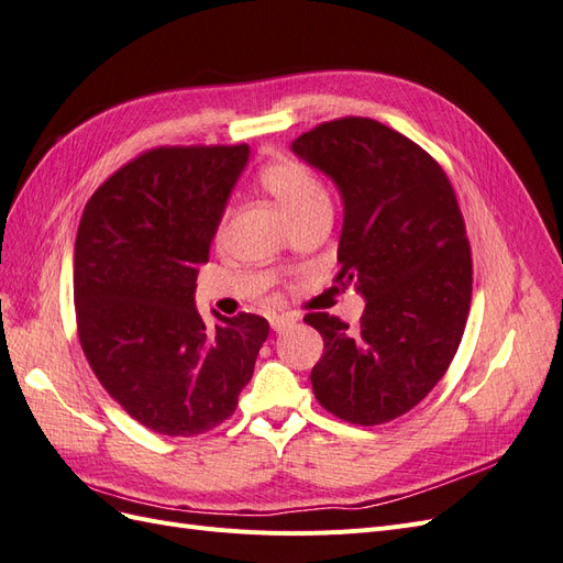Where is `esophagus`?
<instances>
[{
	"label": "esophagus",
	"instance_id": "1",
	"mask_svg": "<svg viewBox=\"0 0 563 563\" xmlns=\"http://www.w3.org/2000/svg\"><path fill=\"white\" fill-rule=\"evenodd\" d=\"M268 322H271V330H274V332H283V330H287V328H292V324H295L297 320H295V316L274 313V316H268Z\"/></svg>",
	"mask_w": 563,
	"mask_h": 563
}]
</instances>
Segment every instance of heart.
Wrapping results in <instances>:
<instances>
[{
    "label": "heart",
    "mask_w": 563,
    "mask_h": 563,
    "mask_svg": "<svg viewBox=\"0 0 563 563\" xmlns=\"http://www.w3.org/2000/svg\"><path fill=\"white\" fill-rule=\"evenodd\" d=\"M260 185L276 198L278 206L297 224L313 214L330 212V191L324 187L322 177L299 158H278L266 163L260 170ZM224 220L227 212L222 224Z\"/></svg>",
    "instance_id": "b5f03b06"
}]
</instances>
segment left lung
<instances>
[{
    "label": "left lung",
    "mask_w": 563,
    "mask_h": 563,
    "mask_svg": "<svg viewBox=\"0 0 563 563\" xmlns=\"http://www.w3.org/2000/svg\"><path fill=\"white\" fill-rule=\"evenodd\" d=\"M343 196L339 274L365 297L360 328L303 320L324 341L316 400L353 426L407 413L456 355L473 297V255L446 173L423 147L365 117L324 121L292 142Z\"/></svg>",
    "instance_id": "left-lung-1"
}]
</instances>
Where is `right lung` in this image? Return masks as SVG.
Returning <instances> with one entry per match:
<instances>
[{
    "label": "right lung",
    "instance_id": "1",
    "mask_svg": "<svg viewBox=\"0 0 563 563\" xmlns=\"http://www.w3.org/2000/svg\"><path fill=\"white\" fill-rule=\"evenodd\" d=\"M247 144L154 147L88 198L75 241L77 334L90 369L125 413L158 434L224 423L255 372L268 322L194 303L196 276Z\"/></svg>",
    "mask_w": 563,
    "mask_h": 563
}]
</instances>
